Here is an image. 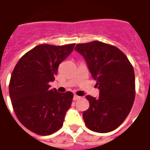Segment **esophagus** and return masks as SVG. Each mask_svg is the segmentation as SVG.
<instances>
[{
	"label": "esophagus",
	"instance_id": "esophagus-1",
	"mask_svg": "<svg viewBox=\"0 0 150 150\" xmlns=\"http://www.w3.org/2000/svg\"><path fill=\"white\" fill-rule=\"evenodd\" d=\"M79 98H80V97H79V96H77V95H75V96H74V97H73V99H74L75 100H79Z\"/></svg>",
	"mask_w": 150,
	"mask_h": 150
}]
</instances>
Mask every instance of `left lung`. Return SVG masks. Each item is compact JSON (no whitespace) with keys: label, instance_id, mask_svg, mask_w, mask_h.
Here are the masks:
<instances>
[{"label":"left lung","instance_id":"obj_1","mask_svg":"<svg viewBox=\"0 0 150 150\" xmlns=\"http://www.w3.org/2000/svg\"><path fill=\"white\" fill-rule=\"evenodd\" d=\"M75 50L85 58L100 89L98 98L86 96L89 108L83 113L88 129L106 133L126 119L136 96L132 65L121 50L100 41L78 44Z\"/></svg>","mask_w":150,"mask_h":150}]
</instances>
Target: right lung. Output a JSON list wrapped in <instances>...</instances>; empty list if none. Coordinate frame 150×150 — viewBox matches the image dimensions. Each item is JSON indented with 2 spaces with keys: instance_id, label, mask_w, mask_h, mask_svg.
Listing matches in <instances>:
<instances>
[{
  "instance_id": "add662e5",
  "label": "right lung",
  "mask_w": 150,
  "mask_h": 150,
  "mask_svg": "<svg viewBox=\"0 0 150 150\" xmlns=\"http://www.w3.org/2000/svg\"><path fill=\"white\" fill-rule=\"evenodd\" d=\"M75 45H39L21 57L12 72L9 93L13 111L26 128L37 135H51L63 125L73 93L51 89L50 82Z\"/></svg>"
}]
</instances>
